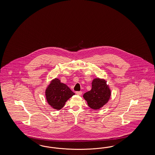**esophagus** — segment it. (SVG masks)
Instances as JSON below:
<instances>
[{
	"label": "esophagus",
	"instance_id": "1",
	"mask_svg": "<svg viewBox=\"0 0 155 155\" xmlns=\"http://www.w3.org/2000/svg\"><path fill=\"white\" fill-rule=\"evenodd\" d=\"M75 93H76V94H77V95H81V94H82V92L81 91H76Z\"/></svg>",
	"mask_w": 155,
	"mask_h": 155
}]
</instances>
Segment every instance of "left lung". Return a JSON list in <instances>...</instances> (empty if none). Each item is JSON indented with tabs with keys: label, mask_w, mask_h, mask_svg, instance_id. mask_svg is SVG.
I'll return each mask as SVG.
<instances>
[{
	"label": "left lung",
	"mask_w": 155,
	"mask_h": 155,
	"mask_svg": "<svg viewBox=\"0 0 155 155\" xmlns=\"http://www.w3.org/2000/svg\"><path fill=\"white\" fill-rule=\"evenodd\" d=\"M111 96V90L103 79L95 78L92 82V89L85 93L83 97L90 107L98 110L108 102Z\"/></svg>",
	"instance_id": "1"
}]
</instances>
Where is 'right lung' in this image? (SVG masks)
I'll use <instances>...</instances> for the list:
<instances>
[{
    "label": "right lung",
    "instance_id": "1",
    "mask_svg": "<svg viewBox=\"0 0 155 155\" xmlns=\"http://www.w3.org/2000/svg\"><path fill=\"white\" fill-rule=\"evenodd\" d=\"M74 94L66 84L61 83L57 78L52 80L45 90L48 103L52 108L58 110L62 108L66 102Z\"/></svg>",
    "mask_w": 155,
    "mask_h": 155
}]
</instances>
